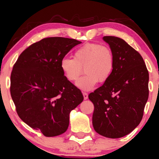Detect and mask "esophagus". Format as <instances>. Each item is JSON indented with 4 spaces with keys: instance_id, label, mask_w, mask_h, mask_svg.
Listing matches in <instances>:
<instances>
[{
    "instance_id": "esophagus-1",
    "label": "esophagus",
    "mask_w": 159,
    "mask_h": 159,
    "mask_svg": "<svg viewBox=\"0 0 159 159\" xmlns=\"http://www.w3.org/2000/svg\"><path fill=\"white\" fill-rule=\"evenodd\" d=\"M83 96H84V99H87V98H88V94H87V93L84 92L83 93Z\"/></svg>"
}]
</instances>
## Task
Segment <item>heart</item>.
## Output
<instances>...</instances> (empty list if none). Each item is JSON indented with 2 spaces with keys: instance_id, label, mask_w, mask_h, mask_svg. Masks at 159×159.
<instances>
[{
  "instance_id": "obj_1",
  "label": "heart",
  "mask_w": 159,
  "mask_h": 159,
  "mask_svg": "<svg viewBox=\"0 0 159 159\" xmlns=\"http://www.w3.org/2000/svg\"><path fill=\"white\" fill-rule=\"evenodd\" d=\"M114 67L112 50L106 45L97 43H86L75 52L74 58L64 57L61 62V69L69 81H76L83 72L86 75L76 83L83 90H91L98 81H107Z\"/></svg>"
}]
</instances>
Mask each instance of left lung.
Wrapping results in <instances>:
<instances>
[{"label": "left lung", "instance_id": "left-lung-1", "mask_svg": "<svg viewBox=\"0 0 159 159\" xmlns=\"http://www.w3.org/2000/svg\"><path fill=\"white\" fill-rule=\"evenodd\" d=\"M114 56V67L104 84L89 94L93 125L109 138L127 135L139 125L149 97V72L141 55L123 39L104 36Z\"/></svg>", "mask_w": 159, "mask_h": 159}]
</instances>
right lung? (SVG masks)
Wrapping results in <instances>:
<instances>
[{
  "instance_id": "add662e5",
  "label": "right lung",
  "mask_w": 159,
  "mask_h": 159,
  "mask_svg": "<svg viewBox=\"0 0 159 159\" xmlns=\"http://www.w3.org/2000/svg\"><path fill=\"white\" fill-rule=\"evenodd\" d=\"M80 43L69 38H44L25 49L12 68L10 93L16 112L46 137L64 133L69 114L84 99L61 69L62 59Z\"/></svg>"
}]
</instances>
